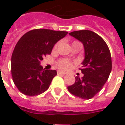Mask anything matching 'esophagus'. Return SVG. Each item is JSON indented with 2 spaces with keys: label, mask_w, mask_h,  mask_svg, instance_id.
<instances>
[{
  "label": "esophagus",
  "mask_w": 125,
  "mask_h": 125,
  "mask_svg": "<svg viewBox=\"0 0 125 125\" xmlns=\"http://www.w3.org/2000/svg\"><path fill=\"white\" fill-rule=\"evenodd\" d=\"M57 74L64 75V74H65V73H64V72H62V71H57Z\"/></svg>",
  "instance_id": "34e87169"
}]
</instances>
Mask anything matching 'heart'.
I'll use <instances>...</instances> for the list:
<instances>
[{
  "mask_svg": "<svg viewBox=\"0 0 125 125\" xmlns=\"http://www.w3.org/2000/svg\"><path fill=\"white\" fill-rule=\"evenodd\" d=\"M76 42H79L77 41H74L72 42V44L74 43H76ZM57 46H58V43H57L55 46H54L53 50H56L57 48ZM73 66V63L69 61V60H62L58 62L57 63V67L61 70H63V71H68L69 70L72 68Z\"/></svg>",
  "mask_w": 125,
  "mask_h": 125,
  "instance_id": "1",
  "label": "heart"
}]
</instances>
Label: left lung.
<instances>
[{
  "label": "left lung",
  "instance_id": "1",
  "mask_svg": "<svg viewBox=\"0 0 125 125\" xmlns=\"http://www.w3.org/2000/svg\"><path fill=\"white\" fill-rule=\"evenodd\" d=\"M69 34L83 44L84 59L80 69L84 76H76L74 83L68 89L78 97L89 99L99 93L108 81L112 70L111 54L104 40L94 32L79 30Z\"/></svg>",
  "mask_w": 125,
  "mask_h": 125
}]
</instances>
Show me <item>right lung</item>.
Masks as SVG:
<instances>
[{"mask_svg":"<svg viewBox=\"0 0 125 125\" xmlns=\"http://www.w3.org/2000/svg\"><path fill=\"white\" fill-rule=\"evenodd\" d=\"M68 32L36 29L26 33L15 47L11 57V74L21 93L28 96L41 94L49 89L57 71L41 65L43 57L51 53L54 45Z\"/></svg>","mask_w":125,"mask_h":125,"instance_id":"1","label":"right lung"}]
</instances>
